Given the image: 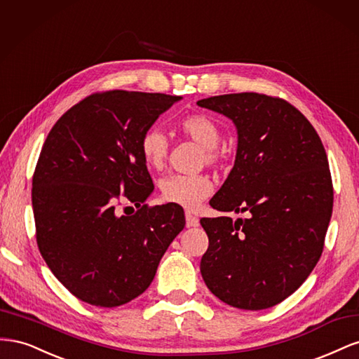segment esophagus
<instances>
[{"mask_svg": "<svg viewBox=\"0 0 359 359\" xmlns=\"http://www.w3.org/2000/svg\"><path fill=\"white\" fill-rule=\"evenodd\" d=\"M186 226L187 227H196L199 226V219L190 211H186Z\"/></svg>", "mask_w": 359, "mask_h": 359, "instance_id": "obj_1", "label": "esophagus"}]
</instances>
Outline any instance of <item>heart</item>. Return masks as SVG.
<instances>
[{
  "mask_svg": "<svg viewBox=\"0 0 359 359\" xmlns=\"http://www.w3.org/2000/svg\"><path fill=\"white\" fill-rule=\"evenodd\" d=\"M180 132L203 148L202 161L212 168H222L227 161L226 149L219 147L220 130L208 115L190 114L177 124ZM139 149L149 168L165 166L169 151V140L158 127H149L140 136ZM214 184L208 175H169L161 181V196L166 202L193 210L210 196Z\"/></svg>",
  "mask_w": 359,
  "mask_h": 359,
  "instance_id": "b5f03b06",
  "label": "heart"
}]
</instances>
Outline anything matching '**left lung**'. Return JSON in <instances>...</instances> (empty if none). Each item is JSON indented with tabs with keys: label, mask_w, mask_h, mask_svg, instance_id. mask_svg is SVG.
<instances>
[{
	"label": "left lung",
	"mask_w": 359,
	"mask_h": 359,
	"mask_svg": "<svg viewBox=\"0 0 359 359\" xmlns=\"http://www.w3.org/2000/svg\"><path fill=\"white\" fill-rule=\"evenodd\" d=\"M198 106L231 118L235 165L210 205L247 219H201L210 245L205 285L232 307L264 310L295 292L316 266L332 214L328 158L316 130L283 99L238 93Z\"/></svg>",
	"instance_id": "obj_1"
}]
</instances>
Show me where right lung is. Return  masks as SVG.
I'll list each match as a JSON object with an SVG mask.
<instances>
[{
    "mask_svg": "<svg viewBox=\"0 0 359 359\" xmlns=\"http://www.w3.org/2000/svg\"><path fill=\"white\" fill-rule=\"evenodd\" d=\"M181 99L95 93L70 107L43 144L31 191L37 245L83 302L111 309L144 293L186 226L180 205L145 203L154 184L139 149L145 130ZM123 200L137 212L119 213Z\"/></svg>",
    "mask_w": 359,
    "mask_h": 359,
    "instance_id": "obj_1",
    "label": "right lung"
}]
</instances>
